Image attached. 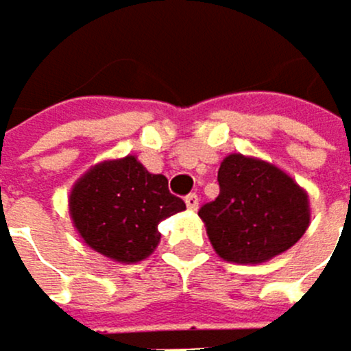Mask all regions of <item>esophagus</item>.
<instances>
[{"label":"esophagus","instance_id":"esophagus-1","mask_svg":"<svg viewBox=\"0 0 351 351\" xmlns=\"http://www.w3.org/2000/svg\"><path fill=\"white\" fill-rule=\"evenodd\" d=\"M185 204H187V208H189V210H198L200 200H198L196 193H189V196H185Z\"/></svg>","mask_w":351,"mask_h":351}]
</instances>
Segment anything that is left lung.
<instances>
[{
    "mask_svg": "<svg viewBox=\"0 0 351 351\" xmlns=\"http://www.w3.org/2000/svg\"><path fill=\"white\" fill-rule=\"evenodd\" d=\"M219 196L198 215L219 258L262 264L288 252L309 228V196L275 164L241 153L221 162Z\"/></svg>",
    "mask_w": 351,
    "mask_h": 351,
    "instance_id": "left-lung-1",
    "label": "left lung"
}]
</instances>
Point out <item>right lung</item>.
<instances>
[{"label":"right lung","mask_w":351,"mask_h":351,"mask_svg":"<svg viewBox=\"0 0 351 351\" xmlns=\"http://www.w3.org/2000/svg\"><path fill=\"white\" fill-rule=\"evenodd\" d=\"M183 208L164 174H151L134 155L95 164L70 191V217L80 239L123 264L149 258L162 237L160 221Z\"/></svg>","instance_id":"add662e5"}]
</instances>
